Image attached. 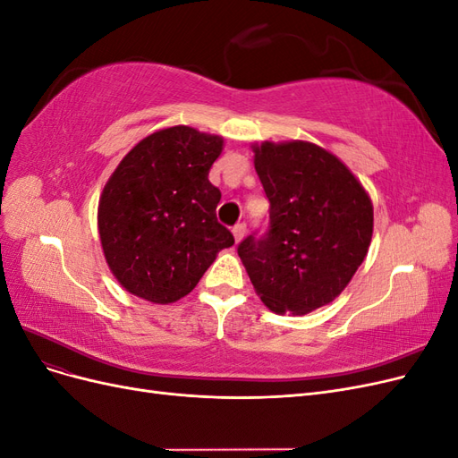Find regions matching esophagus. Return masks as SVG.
Returning a JSON list of instances; mask_svg holds the SVG:
<instances>
[{"label": "esophagus", "instance_id": "esophagus-1", "mask_svg": "<svg viewBox=\"0 0 458 458\" xmlns=\"http://www.w3.org/2000/svg\"><path fill=\"white\" fill-rule=\"evenodd\" d=\"M244 233H246V225L244 224H237V225L233 227V237H234V241H237V242L242 241Z\"/></svg>", "mask_w": 458, "mask_h": 458}]
</instances>
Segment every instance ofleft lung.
<instances>
[{"label": "left lung", "mask_w": 458, "mask_h": 458, "mask_svg": "<svg viewBox=\"0 0 458 458\" xmlns=\"http://www.w3.org/2000/svg\"><path fill=\"white\" fill-rule=\"evenodd\" d=\"M269 229L239 244L258 296L275 313L306 315L348 286L372 239V202L332 152L308 141L254 145Z\"/></svg>", "instance_id": "left-lung-1"}]
</instances>
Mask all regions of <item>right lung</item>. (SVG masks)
Segmentation results:
<instances>
[{
  "label": "right lung",
  "instance_id": "1",
  "mask_svg": "<svg viewBox=\"0 0 458 458\" xmlns=\"http://www.w3.org/2000/svg\"><path fill=\"white\" fill-rule=\"evenodd\" d=\"M219 135L189 126L150 133L122 158L97 212L101 246L118 283L152 303L187 296L233 234L216 217L208 179Z\"/></svg>",
  "mask_w": 458,
  "mask_h": 458
}]
</instances>
